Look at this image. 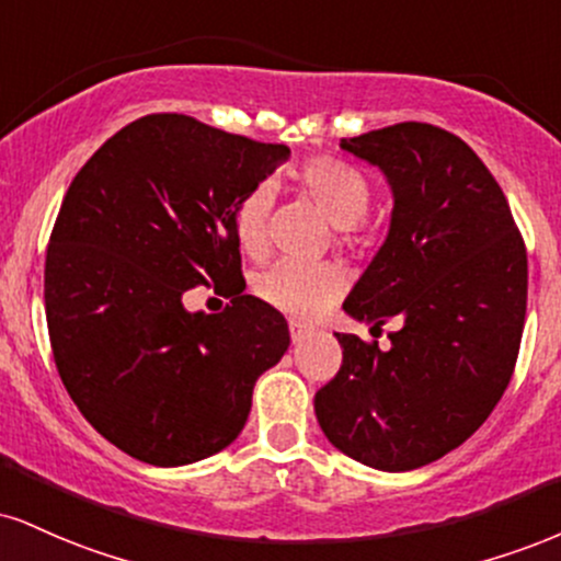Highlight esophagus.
<instances>
[{"mask_svg":"<svg viewBox=\"0 0 561 561\" xmlns=\"http://www.w3.org/2000/svg\"><path fill=\"white\" fill-rule=\"evenodd\" d=\"M310 332H313V329H310L308 323H300V321H289V336H293V342H295V345H300V342H306L308 336H310Z\"/></svg>","mask_w":561,"mask_h":561,"instance_id":"esophagus-1","label":"esophagus"}]
</instances>
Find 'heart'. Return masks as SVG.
Here are the masks:
<instances>
[{"instance_id":"b5f03b06","label":"heart","mask_w":561,"mask_h":561,"mask_svg":"<svg viewBox=\"0 0 561 561\" xmlns=\"http://www.w3.org/2000/svg\"><path fill=\"white\" fill-rule=\"evenodd\" d=\"M300 191L321 208V214L336 229H353L368 214V182L353 167L334 159H313L300 167ZM268 195L263 191L248 193L234 206V234L242 251L261 253L266 242ZM342 293V276L332 266H308L298 261H279L261 274L259 295L268 306L285 310L298 319H310Z\"/></svg>"}]
</instances>
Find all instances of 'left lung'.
I'll return each instance as SVG.
<instances>
[{"label": "left lung", "mask_w": 561, "mask_h": 561, "mask_svg": "<svg viewBox=\"0 0 561 561\" xmlns=\"http://www.w3.org/2000/svg\"><path fill=\"white\" fill-rule=\"evenodd\" d=\"M391 191L387 238L342 302L350 319L400 323L391 347L334 334L342 368L316 391L336 449L383 473L438 460L483 426L515 368L528 259L499 182L465 140L400 123L342 138Z\"/></svg>", "instance_id": "8db88e82"}]
</instances>
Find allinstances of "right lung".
<instances>
[{
  "label": "right lung",
  "instance_id": "add662e5",
  "mask_svg": "<svg viewBox=\"0 0 561 561\" xmlns=\"http://www.w3.org/2000/svg\"><path fill=\"white\" fill-rule=\"evenodd\" d=\"M287 159V146L148 114L72 180L44 272L54 360L85 421L135 460L178 468L229 447L287 353L285 316L242 295L232 219ZM195 284L233 306L187 311Z\"/></svg>",
  "mask_w": 561,
  "mask_h": 561
}]
</instances>
